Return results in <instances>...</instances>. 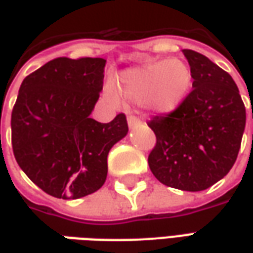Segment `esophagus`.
<instances>
[{"label":"esophagus","mask_w":253,"mask_h":253,"mask_svg":"<svg viewBox=\"0 0 253 253\" xmlns=\"http://www.w3.org/2000/svg\"><path fill=\"white\" fill-rule=\"evenodd\" d=\"M127 123H128V127L130 128H135V127H138L142 122H141V119L139 118H137V116H128L127 118Z\"/></svg>","instance_id":"esophagus-1"}]
</instances>
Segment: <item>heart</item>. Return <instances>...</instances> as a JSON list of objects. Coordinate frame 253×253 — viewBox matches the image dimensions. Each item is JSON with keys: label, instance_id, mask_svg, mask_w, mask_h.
<instances>
[{"label": "heart", "instance_id": "heart-1", "mask_svg": "<svg viewBox=\"0 0 253 253\" xmlns=\"http://www.w3.org/2000/svg\"><path fill=\"white\" fill-rule=\"evenodd\" d=\"M192 84V73L177 58L149 61L123 72V93L137 104H148L160 114H169L186 100Z\"/></svg>", "mask_w": 253, "mask_h": 253}]
</instances>
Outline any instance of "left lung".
<instances>
[{
	"mask_svg": "<svg viewBox=\"0 0 253 253\" xmlns=\"http://www.w3.org/2000/svg\"><path fill=\"white\" fill-rule=\"evenodd\" d=\"M183 54L194 89L175 111L148 123L157 139L148 163L160 183L195 192L232 169L245 128V107L229 73L199 52Z\"/></svg>",
	"mask_w": 253,
	"mask_h": 253,
	"instance_id": "obj_1",
	"label": "left lung"
}]
</instances>
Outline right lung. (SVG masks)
<instances>
[{"label": "right lung", "mask_w": 253, "mask_h": 253, "mask_svg": "<svg viewBox=\"0 0 253 253\" xmlns=\"http://www.w3.org/2000/svg\"><path fill=\"white\" fill-rule=\"evenodd\" d=\"M105 59L55 58L24 78L12 111V148L24 173L48 195L78 199L101 188L111 148L128 131L126 115L90 118Z\"/></svg>", "instance_id": "right-lung-1"}]
</instances>
